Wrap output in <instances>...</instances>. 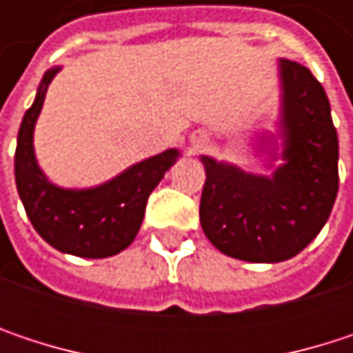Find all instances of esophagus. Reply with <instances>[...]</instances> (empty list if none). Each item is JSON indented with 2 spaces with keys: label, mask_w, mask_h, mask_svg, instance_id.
Listing matches in <instances>:
<instances>
[{
  "label": "esophagus",
  "mask_w": 353,
  "mask_h": 353,
  "mask_svg": "<svg viewBox=\"0 0 353 353\" xmlns=\"http://www.w3.org/2000/svg\"><path fill=\"white\" fill-rule=\"evenodd\" d=\"M190 143H192L194 149H202V147L208 145V134L202 132V130H198V132H194V134L190 137Z\"/></svg>",
  "instance_id": "34e87169"
}]
</instances>
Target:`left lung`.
I'll use <instances>...</instances> for the list:
<instances>
[{
	"instance_id": "obj_1",
	"label": "left lung",
	"mask_w": 353,
	"mask_h": 353,
	"mask_svg": "<svg viewBox=\"0 0 353 353\" xmlns=\"http://www.w3.org/2000/svg\"><path fill=\"white\" fill-rule=\"evenodd\" d=\"M278 130L255 139V151L268 155L272 174H249L200 155L206 172L202 231L225 255L253 263L301 253L327 223L339 188V143L323 85L307 67L288 59L278 61ZM276 159L283 163L274 166Z\"/></svg>"
}]
</instances>
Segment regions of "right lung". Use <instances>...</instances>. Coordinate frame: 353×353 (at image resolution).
<instances>
[{
  "mask_svg": "<svg viewBox=\"0 0 353 353\" xmlns=\"http://www.w3.org/2000/svg\"><path fill=\"white\" fill-rule=\"evenodd\" d=\"M61 67L44 73L34 104L26 110L14 159L16 185L36 233L54 249L77 257H110L130 245L141 229L149 194L181 155L168 149L94 188H61L40 170L34 126L46 90Z\"/></svg>",
  "mask_w": 353,
  "mask_h": 353,
  "instance_id": "add662e5",
  "label": "right lung"
}]
</instances>
